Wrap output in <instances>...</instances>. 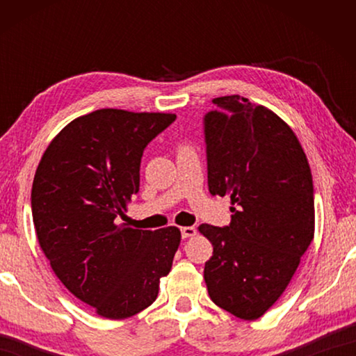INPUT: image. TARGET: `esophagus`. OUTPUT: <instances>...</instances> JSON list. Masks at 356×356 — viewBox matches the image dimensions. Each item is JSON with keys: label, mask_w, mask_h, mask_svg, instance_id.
<instances>
[{"label": "esophagus", "mask_w": 356, "mask_h": 356, "mask_svg": "<svg viewBox=\"0 0 356 356\" xmlns=\"http://www.w3.org/2000/svg\"><path fill=\"white\" fill-rule=\"evenodd\" d=\"M180 232H182L184 238H188V237L196 236V227L195 226H184V227H180Z\"/></svg>", "instance_id": "1"}]
</instances>
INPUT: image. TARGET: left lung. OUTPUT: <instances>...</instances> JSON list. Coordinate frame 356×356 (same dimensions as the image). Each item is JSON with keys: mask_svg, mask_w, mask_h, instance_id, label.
Masks as SVG:
<instances>
[{"mask_svg": "<svg viewBox=\"0 0 356 356\" xmlns=\"http://www.w3.org/2000/svg\"><path fill=\"white\" fill-rule=\"evenodd\" d=\"M204 116L210 195L231 197V222L201 225L213 254L204 267L216 306L243 321L272 308L314 238V188L292 129L240 95Z\"/></svg>", "mask_w": 356, "mask_h": 356, "instance_id": "left-lung-1", "label": "left lung"}]
</instances>
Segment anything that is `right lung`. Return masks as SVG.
<instances>
[{"label":"right lung","instance_id":"add662e5","mask_svg":"<svg viewBox=\"0 0 356 356\" xmlns=\"http://www.w3.org/2000/svg\"><path fill=\"white\" fill-rule=\"evenodd\" d=\"M176 120L170 113L92 111L53 138L35 170L31 209L42 251L59 281L106 318L155 301L180 245L176 226L119 225L140 191L147 144Z\"/></svg>","mask_w":356,"mask_h":356}]
</instances>
